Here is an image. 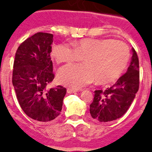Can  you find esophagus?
Here are the masks:
<instances>
[{
  "label": "esophagus",
  "instance_id": "obj_1",
  "mask_svg": "<svg viewBox=\"0 0 152 152\" xmlns=\"http://www.w3.org/2000/svg\"><path fill=\"white\" fill-rule=\"evenodd\" d=\"M79 90H76V89H73V88H67V93L68 94H72V93H75L77 92V91H78Z\"/></svg>",
  "mask_w": 152,
  "mask_h": 152
}]
</instances>
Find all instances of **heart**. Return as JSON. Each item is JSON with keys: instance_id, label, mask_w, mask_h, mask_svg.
<instances>
[{"instance_id": "b5f03b06", "label": "heart", "mask_w": 152, "mask_h": 152, "mask_svg": "<svg viewBox=\"0 0 152 152\" xmlns=\"http://www.w3.org/2000/svg\"><path fill=\"white\" fill-rule=\"evenodd\" d=\"M71 46L60 43L55 45L52 55L58 64L79 61L84 64H70L58 72V82L78 89L96 80L99 84H109L118 78L130 58L128 45L111 39H84Z\"/></svg>"}]
</instances>
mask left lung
<instances>
[{
    "label": "left lung",
    "instance_id": "8db88e82",
    "mask_svg": "<svg viewBox=\"0 0 152 152\" xmlns=\"http://www.w3.org/2000/svg\"><path fill=\"white\" fill-rule=\"evenodd\" d=\"M139 88V58L134 49L126 73L116 84L103 91H94V98L90 105V113L94 119L102 123L116 120L128 110Z\"/></svg>",
    "mask_w": 152,
    "mask_h": 152
}]
</instances>
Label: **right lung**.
Segmentation results:
<instances>
[{
    "mask_svg": "<svg viewBox=\"0 0 152 152\" xmlns=\"http://www.w3.org/2000/svg\"><path fill=\"white\" fill-rule=\"evenodd\" d=\"M53 35L37 33L18 47L13 62L12 83L17 100L29 117L39 122L56 119L62 109L66 88L48 89L53 80L50 53Z\"/></svg>",
    "mask_w": 152,
    "mask_h": 152,
    "instance_id": "1",
    "label": "right lung"
}]
</instances>
